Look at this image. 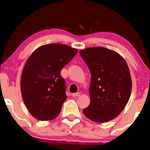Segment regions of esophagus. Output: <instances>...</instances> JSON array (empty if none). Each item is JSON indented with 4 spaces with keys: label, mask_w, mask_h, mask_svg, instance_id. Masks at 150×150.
Wrapping results in <instances>:
<instances>
[{
    "label": "esophagus",
    "mask_w": 150,
    "mask_h": 150,
    "mask_svg": "<svg viewBox=\"0 0 150 150\" xmlns=\"http://www.w3.org/2000/svg\"><path fill=\"white\" fill-rule=\"evenodd\" d=\"M72 96H73L74 97H79V96H80V92H76V93H73L72 94Z\"/></svg>",
    "instance_id": "1"
}]
</instances>
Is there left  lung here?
<instances>
[{
    "mask_svg": "<svg viewBox=\"0 0 150 150\" xmlns=\"http://www.w3.org/2000/svg\"><path fill=\"white\" fill-rule=\"evenodd\" d=\"M91 73L90 103L83 112L88 119L103 123L117 117L132 92V78L126 61L106 48L90 47L79 51Z\"/></svg>",
    "mask_w": 150,
    "mask_h": 150,
    "instance_id": "obj_1",
    "label": "left lung"
}]
</instances>
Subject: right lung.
<instances>
[{
	"label": "right lung",
	"instance_id": "1",
	"mask_svg": "<svg viewBox=\"0 0 150 150\" xmlns=\"http://www.w3.org/2000/svg\"><path fill=\"white\" fill-rule=\"evenodd\" d=\"M77 52L65 44L53 43L39 47L28 58L21 74V91L25 106L35 118L48 121L60 114L67 99L60 71Z\"/></svg>",
	"mask_w": 150,
	"mask_h": 150
}]
</instances>
